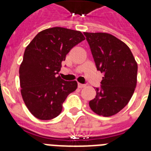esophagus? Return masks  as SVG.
Here are the masks:
<instances>
[{
	"mask_svg": "<svg viewBox=\"0 0 151 151\" xmlns=\"http://www.w3.org/2000/svg\"><path fill=\"white\" fill-rule=\"evenodd\" d=\"M85 86H86V85H85V84H81V83L78 84V88H85Z\"/></svg>",
	"mask_w": 151,
	"mask_h": 151,
	"instance_id": "esophagus-1",
	"label": "esophagus"
}]
</instances>
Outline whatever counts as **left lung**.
Instances as JSON below:
<instances>
[{"label":"left lung","mask_w":151,"mask_h":151,"mask_svg":"<svg viewBox=\"0 0 151 151\" xmlns=\"http://www.w3.org/2000/svg\"><path fill=\"white\" fill-rule=\"evenodd\" d=\"M97 70L104 73L96 96L89 102L93 112L104 117L116 114L128 104L137 82L138 66L130 48L106 33H84Z\"/></svg>","instance_id":"8db88e82"}]
</instances>
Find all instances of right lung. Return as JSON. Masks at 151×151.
<instances>
[{"mask_svg":"<svg viewBox=\"0 0 151 151\" xmlns=\"http://www.w3.org/2000/svg\"><path fill=\"white\" fill-rule=\"evenodd\" d=\"M85 39L78 30L52 27L38 33L26 48L19 68L21 94L35 117H56L66 97L77 89L76 81H66L57 75L68 52Z\"/></svg>","mask_w":151,"mask_h":151,"instance_id":"1","label":"right lung"}]
</instances>
